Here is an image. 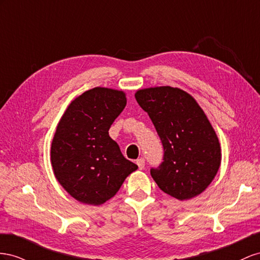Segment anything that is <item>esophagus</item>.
<instances>
[{
	"label": "esophagus",
	"instance_id": "obj_1",
	"mask_svg": "<svg viewBox=\"0 0 260 260\" xmlns=\"http://www.w3.org/2000/svg\"><path fill=\"white\" fill-rule=\"evenodd\" d=\"M136 165L138 166L139 170H143L145 168V159L144 158H139L136 160Z\"/></svg>",
	"mask_w": 260,
	"mask_h": 260
}]
</instances>
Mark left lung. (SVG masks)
Listing matches in <instances>:
<instances>
[{"instance_id":"left-lung-1","label":"left lung","mask_w":260,"mask_h":260,"mask_svg":"<svg viewBox=\"0 0 260 260\" xmlns=\"http://www.w3.org/2000/svg\"><path fill=\"white\" fill-rule=\"evenodd\" d=\"M135 98L163 146V161L150 169L152 179L176 199L199 195L221 163L219 139L204 111L190 94L170 86L142 89Z\"/></svg>"}]
</instances>
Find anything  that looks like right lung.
<instances>
[{
	"mask_svg": "<svg viewBox=\"0 0 260 260\" xmlns=\"http://www.w3.org/2000/svg\"><path fill=\"white\" fill-rule=\"evenodd\" d=\"M125 106L123 91L95 87L72 101L58 122L51 146L52 168L58 183L80 203H106L138 169L109 136Z\"/></svg>",
	"mask_w": 260,
	"mask_h": 260,
	"instance_id": "obj_1",
	"label": "right lung"
}]
</instances>
